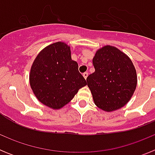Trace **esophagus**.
Instances as JSON below:
<instances>
[{"label": "esophagus", "mask_w": 155, "mask_h": 155, "mask_svg": "<svg viewBox=\"0 0 155 155\" xmlns=\"http://www.w3.org/2000/svg\"><path fill=\"white\" fill-rule=\"evenodd\" d=\"M83 76H84V78H87V77L88 76V73L87 72H84V73H83Z\"/></svg>", "instance_id": "1"}]
</instances>
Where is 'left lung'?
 <instances>
[{"mask_svg":"<svg viewBox=\"0 0 155 155\" xmlns=\"http://www.w3.org/2000/svg\"><path fill=\"white\" fill-rule=\"evenodd\" d=\"M94 72L87 76V86L94 104L112 112L124 106L136 89L137 77L132 61L117 48L105 46L92 60Z\"/></svg>","mask_w":155,"mask_h":155,"instance_id":"obj_1","label":"left lung"}]
</instances>
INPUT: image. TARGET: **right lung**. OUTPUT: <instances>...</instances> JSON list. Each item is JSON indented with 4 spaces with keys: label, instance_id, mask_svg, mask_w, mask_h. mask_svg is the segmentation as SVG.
<instances>
[{
    "label": "right lung",
    "instance_id": "right-lung-1",
    "mask_svg": "<svg viewBox=\"0 0 155 155\" xmlns=\"http://www.w3.org/2000/svg\"><path fill=\"white\" fill-rule=\"evenodd\" d=\"M31 88L39 102L59 109L71 102L78 90L87 84L72 61L70 46L57 42L44 48L31 68Z\"/></svg>",
    "mask_w": 155,
    "mask_h": 155
}]
</instances>
